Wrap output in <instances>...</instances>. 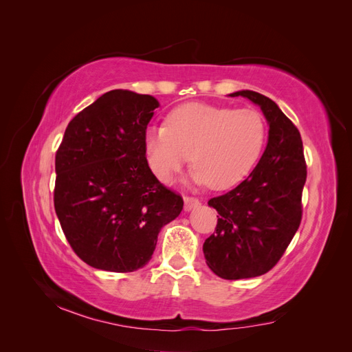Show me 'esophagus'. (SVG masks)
I'll list each match as a JSON object with an SVG mask.
<instances>
[{
	"mask_svg": "<svg viewBox=\"0 0 352 352\" xmlns=\"http://www.w3.org/2000/svg\"><path fill=\"white\" fill-rule=\"evenodd\" d=\"M184 202H185V211H190V210H194L195 207L199 206V201L197 198H192V197H185Z\"/></svg>",
	"mask_w": 352,
	"mask_h": 352,
	"instance_id": "34e87169",
	"label": "esophagus"
}]
</instances>
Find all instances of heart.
I'll return each instance as SVG.
<instances>
[{"instance_id":"b5f03b06","label":"heart","mask_w":352,"mask_h":352,"mask_svg":"<svg viewBox=\"0 0 352 352\" xmlns=\"http://www.w3.org/2000/svg\"><path fill=\"white\" fill-rule=\"evenodd\" d=\"M265 140L267 126L257 110L189 102L168 114L167 126L148 127L145 151L153 172L166 184L184 172L192 155L194 182L225 190L250 175Z\"/></svg>"}]
</instances>
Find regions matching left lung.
I'll return each instance as SVG.
<instances>
[{
  "label": "left lung",
  "instance_id": "8db88e82",
  "mask_svg": "<svg viewBox=\"0 0 352 352\" xmlns=\"http://www.w3.org/2000/svg\"><path fill=\"white\" fill-rule=\"evenodd\" d=\"M258 105L269 124L267 145L250 176L230 192L211 198L216 233L202 245L210 270L238 280L267 273L300 228L307 167L301 135L279 105L250 89L229 94Z\"/></svg>",
  "mask_w": 352,
  "mask_h": 352
}]
</instances>
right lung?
Segmentation results:
<instances>
[{
	"label": "right lung",
	"instance_id": "right-lung-1",
	"mask_svg": "<svg viewBox=\"0 0 352 352\" xmlns=\"http://www.w3.org/2000/svg\"><path fill=\"white\" fill-rule=\"evenodd\" d=\"M158 107L151 95L114 89L73 117L63 136L54 207L70 247L91 267H144L160 230L184 208L145 157V131Z\"/></svg>",
	"mask_w": 352,
	"mask_h": 352
}]
</instances>
